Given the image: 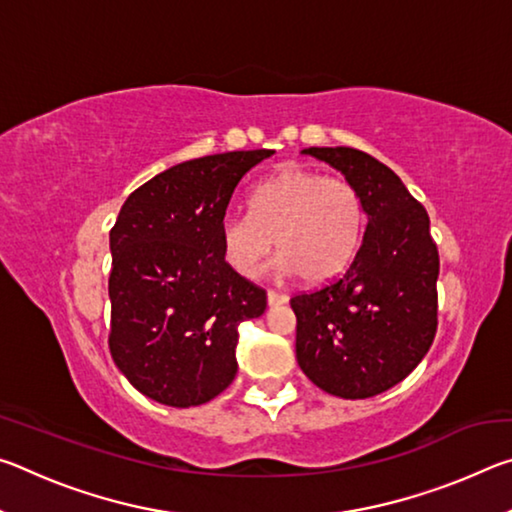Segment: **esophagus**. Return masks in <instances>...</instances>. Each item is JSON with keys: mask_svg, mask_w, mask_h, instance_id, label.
Wrapping results in <instances>:
<instances>
[{"mask_svg": "<svg viewBox=\"0 0 512 512\" xmlns=\"http://www.w3.org/2000/svg\"><path fill=\"white\" fill-rule=\"evenodd\" d=\"M266 300H268V305H271V307H275V305H284V302H287L289 300V296H287V293H280V291H268L266 293Z\"/></svg>", "mask_w": 512, "mask_h": 512, "instance_id": "1", "label": "esophagus"}]
</instances>
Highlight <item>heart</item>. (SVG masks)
Returning a JSON list of instances; mask_svg holds the SVG:
<instances>
[{
    "label": "heart",
    "instance_id": "obj_1",
    "mask_svg": "<svg viewBox=\"0 0 512 512\" xmlns=\"http://www.w3.org/2000/svg\"><path fill=\"white\" fill-rule=\"evenodd\" d=\"M361 232L363 201L354 183L289 164L255 185L250 214L223 216L219 241L225 262L239 275L255 277L277 239L284 273L325 284L350 266Z\"/></svg>",
    "mask_w": 512,
    "mask_h": 512
}]
</instances>
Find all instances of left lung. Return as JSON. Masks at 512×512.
<instances>
[{
	"label": "left lung",
	"mask_w": 512,
	"mask_h": 512,
	"mask_svg": "<svg viewBox=\"0 0 512 512\" xmlns=\"http://www.w3.org/2000/svg\"><path fill=\"white\" fill-rule=\"evenodd\" d=\"M359 189L368 216L345 271L291 298L296 357L329 395L366 400L393 388L429 352L438 329V246L429 214L400 176L350 146H311Z\"/></svg>",
	"instance_id": "8db88e82"
}]
</instances>
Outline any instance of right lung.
Returning <instances> with one entry per match:
<instances>
[{
  "label": "right lung",
  "mask_w": 512,
  "mask_h": 512,
  "mask_svg": "<svg viewBox=\"0 0 512 512\" xmlns=\"http://www.w3.org/2000/svg\"><path fill=\"white\" fill-rule=\"evenodd\" d=\"M275 151L180 162L137 187L110 230L112 361L151 400L187 409L237 375L239 325L266 291L225 262L219 225L239 180Z\"/></svg>",
  "instance_id": "right-lung-1"
}]
</instances>
